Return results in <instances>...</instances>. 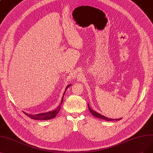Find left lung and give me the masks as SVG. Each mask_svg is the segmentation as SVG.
Listing matches in <instances>:
<instances>
[{
	"label": "left lung",
	"instance_id": "8db88e82",
	"mask_svg": "<svg viewBox=\"0 0 153 153\" xmlns=\"http://www.w3.org/2000/svg\"><path fill=\"white\" fill-rule=\"evenodd\" d=\"M88 108H89V111L91 113L92 115H93V116H94L95 117H97V118H101V119H102V120H106V121H112V120H120L122 119V118H118V119H112V118H109L108 117H105L102 115L98 114V113L96 112L95 111L93 110L91 108H90L89 104H88Z\"/></svg>",
	"mask_w": 153,
	"mask_h": 153
}]
</instances>
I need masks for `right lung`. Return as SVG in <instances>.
Returning a JSON list of instances; mask_svg holds the SVG:
<instances>
[{
  "mask_svg": "<svg viewBox=\"0 0 153 153\" xmlns=\"http://www.w3.org/2000/svg\"><path fill=\"white\" fill-rule=\"evenodd\" d=\"M70 86H71V84H69V85H68V86L66 87L65 92L66 91V90L67 89V88H69ZM65 92H64V94H65ZM64 95H63V97H62V101H61V102H60V105H59V106H58L57 108H56L55 110H53V111H48V112H47V113H42V114H36V115L27 114H26V113L24 112L25 114L26 115L27 117H29L30 118H31V119H34V120H46L52 119V118H54V117H55L56 116V115L58 114V113H59V111H60L61 105H62V101H63V100H64Z\"/></svg>",
  "mask_w": 153,
  "mask_h": 153,
  "instance_id": "right-lung-1",
  "label": "right lung"
}]
</instances>
